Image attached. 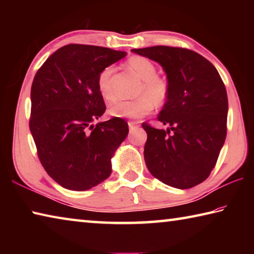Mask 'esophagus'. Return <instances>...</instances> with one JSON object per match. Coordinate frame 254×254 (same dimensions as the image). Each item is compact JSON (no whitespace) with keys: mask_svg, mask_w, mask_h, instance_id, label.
<instances>
[{"mask_svg":"<svg viewBox=\"0 0 254 254\" xmlns=\"http://www.w3.org/2000/svg\"><path fill=\"white\" fill-rule=\"evenodd\" d=\"M127 124H128V128H130V131L135 130V128H137V127H140V126H139V123H137V122H134V121H130V122H128Z\"/></svg>","mask_w":254,"mask_h":254,"instance_id":"esophagus-1","label":"esophagus"}]
</instances>
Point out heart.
Masks as SVG:
<instances>
[{
    "label": "heart",
    "instance_id": "b5f03b06",
    "mask_svg": "<svg viewBox=\"0 0 254 254\" xmlns=\"http://www.w3.org/2000/svg\"><path fill=\"white\" fill-rule=\"evenodd\" d=\"M127 67L142 79L137 94L140 97L122 101L110 107V114L115 118L139 119L150 114L154 104L165 105L170 95V83L167 77L157 75V67L152 60L143 56H132L127 62ZM113 66H107L97 76V89L106 102L117 101V93L112 83Z\"/></svg>",
    "mask_w": 254,
    "mask_h": 254
}]
</instances>
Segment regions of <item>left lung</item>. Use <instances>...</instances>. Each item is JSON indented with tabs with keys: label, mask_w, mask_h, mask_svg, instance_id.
<instances>
[{
	"label": "left lung",
	"mask_w": 254,
	"mask_h": 254,
	"mask_svg": "<svg viewBox=\"0 0 254 254\" xmlns=\"http://www.w3.org/2000/svg\"><path fill=\"white\" fill-rule=\"evenodd\" d=\"M132 51L160 64L170 83L169 98L158 117L169 127L159 130L142 123L148 134L145 165L168 186L194 187L207 179L224 144L225 85L213 64L192 50L154 46Z\"/></svg>",
	"instance_id": "8db88e82"
}]
</instances>
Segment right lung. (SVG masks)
Segmentation results:
<instances>
[{"label":"right lung","instance_id":"obj_1","mask_svg":"<svg viewBox=\"0 0 254 254\" xmlns=\"http://www.w3.org/2000/svg\"><path fill=\"white\" fill-rule=\"evenodd\" d=\"M127 53L71 44L46 60L31 86L29 127L42 167L70 190H87L112 173L111 159L128 133L121 118L93 122L106 110L97 89L100 71Z\"/></svg>","mask_w":254,"mask_h":254}]
</instances>
